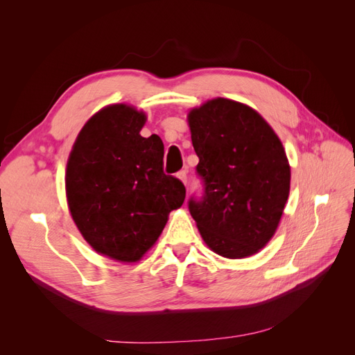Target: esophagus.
Segmentation results:
<instances>
[{
  "mask_svg": "<svg viewBox=\"0 0 355 355\" xmlns=\"http://www.w3.org/2000/svg\"><path fill=\"white\" fill-rule=\"evenodd\" d=\"M178 178L187 185V182H188V173H187V170H180L179 173H178Z\"/></svg>",
  "mask_w": 355,
  "mask_h": 355,
  "instance_id": "34e87169",
  "label": "esophagus"
}]
</instances>
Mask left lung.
I'll use <instances>...</instances> for the list:
<instances>
[{"instance_id":"1","label":"left lung","mask_w":355,"mask_h":355,"mask_svg":"<svg viewBox=\"0 0 355 355\" xmlns=\"http://www.w3.org/2000/svg\"><path fill=\"white\" fill-rule=\"evenodd\" d=\"M201 198L188 207L210 249L228 259L259 252L280 223L290 166L280 139L250 106L211 99L188 114Z\"/></svg>"}]
</instances>
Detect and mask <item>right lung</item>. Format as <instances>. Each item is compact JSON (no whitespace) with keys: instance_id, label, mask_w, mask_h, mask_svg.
Here are the masks:
<instances>
[{"instance_id":"right-lung-1","label":"right lung","mask_w":355,"mask_h":355,"mask_svg":"<svg viewBox=\"0 0 355 355\" xmlns=\"http://www.w3.org/2000/svg\"><path fill=\"white\" fill-rule=\"evenodd\" d=\"M145 121L133 106H105L81 128L67 166L75 225L96 252L120 262L142 259L187 192L164 175L163 141L141 136Z\"/></svg>"}]
</instances>
